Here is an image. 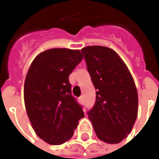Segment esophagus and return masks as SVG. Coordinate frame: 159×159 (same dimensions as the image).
Returning a JSON list of instances; mask_svg holds the SVG:
<instances>
[{
	"instance_id": "esophagus-1",
	"label": "esophagus",
	"mask_w": 159,
	"mask_h": 159,
	"mask_svg": "<svg viewBox=\"0 0 159 159\" xmlns=\"http://www.w3.org/2000/svg\"><path fill=\"white\" fill-rule=\"evenodd\" d=\"M79 100H80V102L83 101V95H81V96H80V97H79Z\"/></svg>"
}]
</instances>
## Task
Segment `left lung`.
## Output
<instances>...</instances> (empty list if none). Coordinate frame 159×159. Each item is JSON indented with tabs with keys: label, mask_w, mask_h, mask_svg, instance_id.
<instances>
[{
	"label": "left lung",
	"mask_w": 159,
	"mask_h": 159,
	"mask_svg": "<svg viewBox=\"0 0 159 159\" xmlns=\"http://www.w3.org/2000/svg\"><path fill=\"white\" fill-rule=\"evenodd\" d=\"M81 51L96 89L89 119L101 141L119 143L131 133L137 118L138 93L131 72L110 48L89 46Z\"/></svg>",
	"instance_id": "left-lung-1"
}]
</instances>
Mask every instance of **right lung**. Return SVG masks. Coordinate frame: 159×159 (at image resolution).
<instances>
[{
	"instance_id": "obj_1",
	"label": "right lung",
	"mask_w": 159,
	"mask_h": 159,
	"mask_svg": "<svg viewBox=\"0 0 159 159\" xmlns=\"http://www.w3.org/2000/svg\"><path fill=\"white\" fill-rule=\"evenodd\" d=\"M82 58L79 49L51 48L40 53L29 67L25 105L34 132L47 143L67 142L84 117L69 82V75Z\"/></svg>"
}]
</instances>
